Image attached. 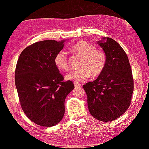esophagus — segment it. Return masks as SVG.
<instances>
[{
    "label": "esophagus",
    "mask_w": 149,
    "mask_h": 149,
    "mask_svg": "<svg viewBox=\"0 0 149 149\" xmlns=\"http://www.w3.org/2000/svg\"><path fill=\"white\" fill-rule=\"evenodd\" d=\"M74 86H75V87H79V86H81V84H79V83H77V82H75V81H74Z\"/></svg>",
    "instance_id": "obj_1"
}]
</instances>
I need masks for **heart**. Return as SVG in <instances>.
Masks as SVG:
<instances>
[{
	"label": "heart",
	"instance_id": "b5f03b06",
	"mask_svg": "<svg viewBox=\"0 0 149 149\" xmlns=\"http://www.w3.org/2000/svg\"><path fill=\"white\" fill-rule=\"evenodd\" d=\"M70 52L74 55L81 57L79 70L70 72L65 79L74 81H85L91 76L99 77L104 71L107 62V55L104 50L96 49L93 44L86 41H79L70 47ZM54 62L60 70L66 71L68 69V60L66 53L63 50L57 52Z\"/></svg>",
	"mask_w": 149,
	"mask_h": 149
}]
</instances>
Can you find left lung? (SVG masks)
Instances as JSON below:
<instances>
[{
    "label": "left lung",
    "instance_id": "left-lung-1",
    "mask_svg": "<svg viewBox=\"0 0 149 149\" xmlns=\"http://www.w3.org/2000/svg\"><path fill=\"white\" fill-rule=\"evenodd\" d=\"M98 43L107 55V65L97 79L83 87L91 114L101 122H110L130 107L133 92L132 71L119 43L110 37H103Z\"/></svg>",
    "mask_w": 149,
    "mask_h": 149
}]
</instances>
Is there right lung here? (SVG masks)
<instances>
[{"mask_svg": "<svg viewBox=\"0 0 149 149\" xmlns=\"http://www.w3.org/2000/svg\"><path fill=\"white\" fill-rule=\"evenodd\" d=\"M64 40H45L27 47L20 54L15 70V84L19 102L27 118L36 124L51 127L64 115V102L74 89L54 62Z\"/></svg>", "mask_w": 149, "mask_h": 149, "instance_id": "obj_1", "label": "right lung"}]
</instances>
